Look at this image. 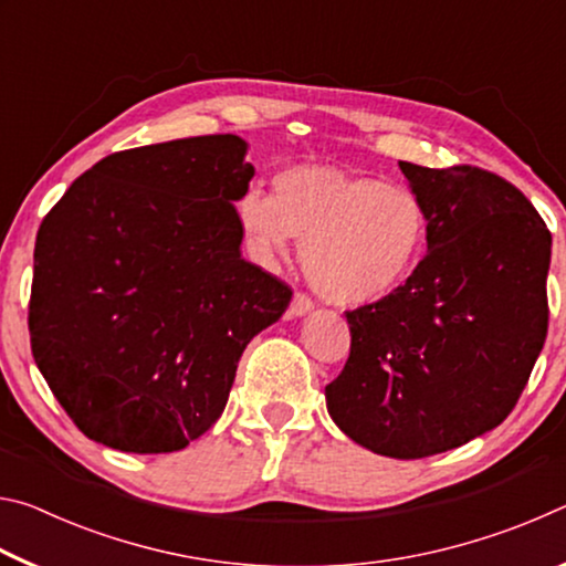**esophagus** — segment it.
I'll return each mask as SVG.
<instances>
[{
	"mask_svg": "<svg viewBox=\"0 0 566 566\" xmlns=\"http://www.w3.org/2000/svg\"><path fill=\"white\" fill-rule=\"evenodd\" d=\"M314 310V302L310 300L306 294H294V300L290 304V317H304V314H310Z\"/></svg>",
	"mask_w": 566,
	"mask_h": 566,
	"instance_id": "1",
	"label": "esophagus"
}]
</instances>
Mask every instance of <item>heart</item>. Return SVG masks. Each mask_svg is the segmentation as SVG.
Listing matches in <instances>:
<instances>
[{
    "label": "heart",
    "instance_id": "1",
    "mask_svg": "<svg viewBox=\"0 0 566 566\" xmlns=\"http://www.w3.org/2000/svg\"><path fill=\"white\" fill-rule=\"evenodd\" d=\"M237 209L264 260L282 256L292 237L304 242L306 280L342 306L399 290L427 242V212L409 187L329 165L284 169L274 177V195L252 187Z\"/></svg>",
    "mask_w": 566,
    "mask_h": 566
}]
</instances>
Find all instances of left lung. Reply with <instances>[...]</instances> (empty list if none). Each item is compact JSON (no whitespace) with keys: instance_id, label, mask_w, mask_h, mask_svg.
Instances as JSON below:
<instances>
[{"instance_id":"1","label":"left lung","mask_w":566,"mask_h":566,"mask_svg":"<svg viewBox=\"0 0 566 566\" xmlns=\"http://www.w3.org/2000/svg\"><path fill=\"white\" fill-rule=\"evenodd\" d=\"M399 169L427 212V254L399 290L347 312L349 359L324 397L352 442L421 459L514 409L547 339L552 234L492 171Z\"/></svg>"}]
</instances>
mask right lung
<instances>
[{
    "label": "right lung",
    "instance_id": "add662e5",
    "mask_svg": "<svg viewBox=\"0 0 566 566\" xmlns=\"http://www.w3.org/2000/svg\"><path fill=\"white\" fill-rule=\"evenodd\" d=\"M237 134L114 151L44 217L32 354L94 442L185 449L227 407L239 357L292 290L242 256L234 202L254 167Z\"/></svg>",
    "mask_w": 566,
    "mask_h": 566
}]
</instances>
